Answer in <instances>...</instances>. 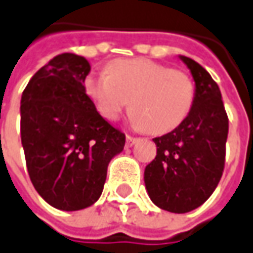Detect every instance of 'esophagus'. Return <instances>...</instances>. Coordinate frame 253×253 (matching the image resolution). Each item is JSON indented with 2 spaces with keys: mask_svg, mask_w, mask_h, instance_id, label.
I'll list each match as a JSON object with an SVG mask.
<instances>
[{
  "mask_svg": "<svg viewBox=\"0 0 253 253\" xmlns=\"http://www.w3.org/2000/svg\"><path fill=\"white\" fill-rule=\"evenodd\" d=\"M139 141V138H133V136H126V146H132L133 143H136V142Z\"/></svg>",
  "mask_w": 253,
  "mask_h": 253,
  "instance_id": "34e87169",
  "label": "esophagus"
}]
</instances>
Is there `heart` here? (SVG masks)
<instances>
[{"label": "heart", "mask_w": 253, "mask_h": 253, "mask_svg": "<svg viewBox=\"0 0 253 253\" xmlns=\"http://www.w3.org/2000/svg\"><path fill=\"white\" fill-rule=\"evenodd\" d=\"M84 85L102 117L114 121L131 102L135 124L153 135L179 126L194 101L187 74L149 59H117L108 73H91Z\"/></svg>", "instance_id": "1"}]
</instances>
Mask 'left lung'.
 I'll use <instances>...</instances> for the list:
<instances>
[{
    "mask_svg": "<svg viewBox=\"0 0 253 253\" xmlns=\"http://www.w3.org/2000/svg\"><path fill=\"white\" fill-rule=\"evenodd\" d=\"M196 82L193 107L184 121L155 138L156 158L145 169L151 200L170 212L200 207L218 186L225 166L228 115L218 84L193 59L180 56Z\"/></svg>",
    "mask_w": 253,
    "mask_h": 253,
    "instance_id": "1",
    "label": "left lung"
}]
</instances>
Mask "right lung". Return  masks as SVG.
I'll use <instances>...</instances> for the list:
<instances>
[{"mask_svg": "<svg viewBox=\"0 0 253 253\" xmlns=\"http://www.w3.org/2000/svg\"><path fill=\"white\" fill-rule=\"evenodd\" d=\"M90 63L63 53L39 69L21 98V141L31 181L54 209L77 211L101 196L107 168L125 133L85 94Z\"/></svg>", "mask_w": 253, "mask_h": 253, "instance_id": "1", "label": "right lung"}]
</instances>
